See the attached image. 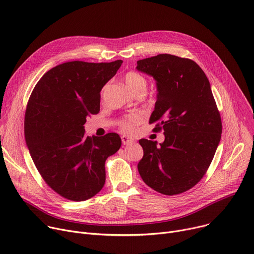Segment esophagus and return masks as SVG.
<instances>
[{
  "label": "esophagus",
  "instance_id": "1",
  "mask_svg": "<svg viewBox=\"0 0 254 254\" xmlns=\"http://www.w3.org/2000/svg\"><path fill=\"white\" fill-rule=\"evenodd\" d=\"M122 142L124 145H130L133 143V139L128 135H122Z\"/></svg>",
  "mask_w": 254,
  "mask_h": 254
}]
</instances>
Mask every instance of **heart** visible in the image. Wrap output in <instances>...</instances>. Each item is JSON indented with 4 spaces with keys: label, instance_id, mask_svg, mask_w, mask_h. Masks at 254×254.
<instances>
[{
    "label": "heart",
    "instance_id": "obj_1",
    "mask_svg": "<svg viewBox=\"0 0 254 254\" xmlns=\"http://www.w3.org/2000/svg\"><path fill=\"white\" fill-rule=\"evenodd\" d=\"M126 84L127 88L132 92L133 94L137 92H146L147 89V80L139 73L129 72L125 77ZM145 120V114L143 112H133L127 117L120 123L122 129L127 133L134 131L135 127L140 125Z\"/></svg>",
    "mask_w": 254,
    "mask_h": 254
}]
</instances>
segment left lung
<instances>
[{"label":"left lung","instance_id":"1","mask_svg":"<svg viewBox=\"0 0 254 254\" xmlns=\"http://www.w3.org/2000/svg\"><path fill=\"white\" fill-rule=\"evenodd\" d=\"M136 70L153 77L157 100L150 124L163 128L165 140L142 139L137 170L148 187L174 195L190 190L209 168L219 146L222 122L209 80L190 60L162 54L136 62Z\"/></svg>","mask_w":254,"mask_h":254}]
</instances>
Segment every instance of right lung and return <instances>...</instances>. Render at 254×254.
Segmentation results:
<instances>
[{
  "label": "right lung",
  "instance_id": "right-lung-1",
  "mask_svg": "<svg viewBox=\"0 0 254 254\" xmlns=\"http://www.w3.org/2000/svg\"><path fill=\"white\" fill-rule=\"evenodd\" d=\"M122 60L68 62L45 73L30 95L24 134L33 162L48 186L70 200L97 194L105 183V161L117 153L118 133L86 136L84 125L100 110V91Z\"/></svg>",
  "mask_w": 254,
  "mask_h": 254
}]
</instances>
